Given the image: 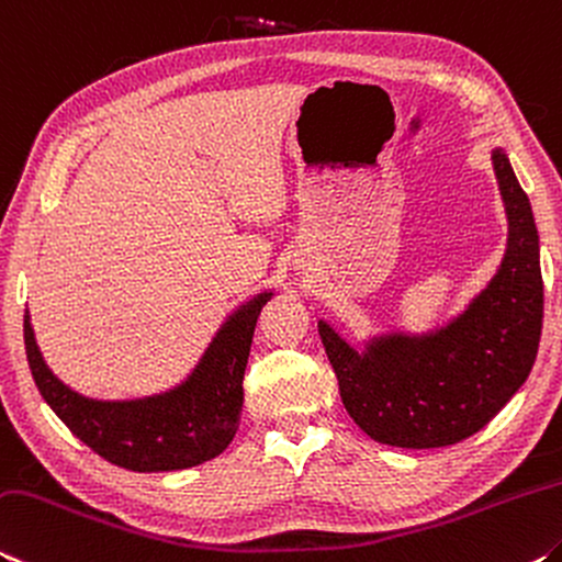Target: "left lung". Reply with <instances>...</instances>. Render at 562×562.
<instances>
[{"instance_id": "8db88e82", "label": "left lung", "mask_w": 562, "mask_h": 562, "mask_svg": "<svg viewBox=\"0 0 562 562\" xmlns=\"http://www.w3.org/2000/svg\"><path fill=\"white\" fill-rule=\"evenodd\" d=\"M493 169L508 216V248L461 316L420 336H379L363 353L318 321L348 416L379 443H461L498 416L536 363L542 328L538 228L503 149L493 151Z\"/></svg>"}]
</instances>
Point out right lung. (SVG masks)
Here are the masks:
<instances>
[{"label": "right lung", "instance_id": "right-lung-1", "mask_svg": "<svg viewBox=\"0 0 562 562\" xmlns=\"http://www.w3.org/2000/svg\"><path fill=\"white\" fill-rule=\"evenodd\" d=\"M271 291L238 306L218 328L199 366L177 389L136 401H94L49 371L24 314V348L42 398L74 436L104 461L136 473L181 471L224 453L241 420L244 371Z\"/></svg>", "mask_w": 562, "mask_h": 562}]
</instances>
